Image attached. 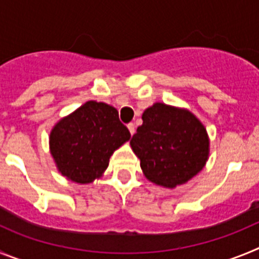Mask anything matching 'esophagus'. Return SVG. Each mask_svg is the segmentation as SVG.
Instances as JSON below:
<instances>
[{"label":"esophagus","instance_id":"obj_1","mask_svg":"<svg viewBox=\"0 0 259 259\" xmlns=\"http://www.w3.org/2000/svg\"><path fill=\"white\" fill-rule=\"evenodd\" d=\"M127 127H128V130H130V134L134 135L135 134V124H134V123H128Z\"/></svg>","mask_w":259,"mask_h":259}]
</instances>
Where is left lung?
Masks as SVG:
<instances>
[{"label":"left lung","mask_w":259,"mask_h":259,"mask_svg":"<svg viewBox=\"0 0 259 259\" xmlns=\"http://www.w3.org/2000/svg\"><path fill=\"white\" fill-rule=\"evenodd\" d=\"M146 179L164 188L191 180L209 158V137L191 111L157 102L143 114L131 139Z\"/></svg>","instance_id":"8db88e82"}]
</instances>
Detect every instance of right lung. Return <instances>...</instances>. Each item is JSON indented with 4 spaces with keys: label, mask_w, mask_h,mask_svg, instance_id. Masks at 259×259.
Wrapping results in <instances>:
<instances>
[{
    "label": "right lung",
    "mask_w": 259,
    "mask_h": 259,
    "mask_svg": "<svg viewBox=\"0 0 259 259\" xmlns=\"http://www.w3.org/2000/svg\"><path fill=\"white\" fill-rule=\"evenodd\" d=\"M130 139L115 107L88 101L54 125L49 145L59 172L88 184L104 174L111 154Z\"/></svg>",
    "instance_id": "obj_1"
}]
</instances>
